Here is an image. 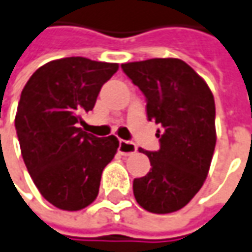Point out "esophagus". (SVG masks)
I'll return each mask as SVG.
<instances>
[{"instance_id": "esophagus-1", "label": "esophagus", "mask_w": 252, "mask_h": 252, "mask_svg": "<svg viewBox=\"0 0 252 252\" xmlns=\"http://www.w3.org/2000/svg\"><path fill=\"white\" fill-rule=\"evenodd\" d=\"M136 150H137V147H136V144H134L133 141L119 140V153L123 154V156L133 154Z\"/></svg>"}]
</instances>
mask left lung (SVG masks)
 <instances>
[{"label":"left lung","mask_w":252,"mask_h":252,"mask_svg":"<svg viewBox=\"0 0 252 252\" xmlns=\"http://www.w3.org/2000/svg\"><path fill=\"white\" fill-rule=\"evenodd\" d=\"M146 96L147 119L157 130L160 150L146 151L151 169L133 181V193L151 213H172L188 205L208 177L216 146L215 98L205 80L179 59L122 64Z\"/></svg>","instance_id":"8db88e82"}]
</instances>
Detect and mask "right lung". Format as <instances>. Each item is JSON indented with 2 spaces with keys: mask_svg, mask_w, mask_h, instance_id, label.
Segmentation results:
<instances>
[{
  "mask_svg": "<svg viewBox=\"0 0 252 252\" xmlns=\"http://www.w3.org/2000/svg\"><path fill=\"white\" fill-rule=\"evenodd\" d=\"M116 63L65 57L37 68L21 94L15 129L22 158L36 188L63 210H81L98 196L103 168L119 140L96 137L78 127L92 111Z\"/></svg>",
  "mask_w": 252,
  "mask_h": 252,
  "instance_id": "right-lung-1",
  "label": "right lung"
}]
</instances>
